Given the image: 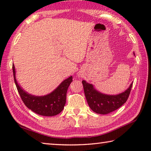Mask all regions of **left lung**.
I'll use <instances>...</instances> for the list:
<instances>
[{
  "mask_svg": "<svg viewBox=\"0 0 151 151\" xmlns=\"http://www.w3.org/2000/svg\"><path fill=\"white\" fill-rule=\"evenodd\" d=\"M135 56L134 52H133ZM84 91L88 106L97 114H106L115 111L124 104L129 98L132 86V83L124 92L117 94H106L97 91L95 87L86 81H83Z\"/></svg>",
  "mask_w": 151,
  "mask_h": 151,
  "instance_id": "8db88e82",
  "label": "left lung"
}]
</instances>
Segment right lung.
<instances>
[{
	"mask_svg": "<svg viewBox=\"0 0 151 151\" xmlns=\"http://www.w3.org/2000/svg\"><path fill=\"white\" fill-rule=\"evenodd\" d=\"M14 80L18 92L28 108L42 116H52L59 114L66 104V92L73 81V76L66 78L54 91L43 96H36L28 93L19 84L16 78V70L12 65Z\"/></svg>",
	"mask_w": 151,
	"mask_h": 151,
	"instance_id": "obj_1",
	"label": "right lung"
}]
</instances>
